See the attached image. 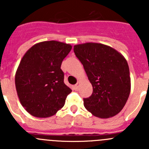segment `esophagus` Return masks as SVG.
Returning <instances> with one entry per match:
<instances>
[{"label":"esophagus","mask_w":149,"mask_h":149,"mask_svg":"<svg viewBox=\"0 0 149 149\" xmlns=\"http://www.w3.org/2000/svg\"><path fill=\"white\" fill-rule=\"evenodd\" d=\"M74 87H75V89H76V90H77V89H79V87H80V83L77 82V84H75V86H74Z\"/></svg>","instance_id":"obj_1"}]
</instances>
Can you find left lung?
<instances>
[{
  "mask_svg": "<svg viewBox=\"0 0 149 149\" xmlns=\"http://www.w3.org/2000/svg\"><path fill=\"white\" fill-rule=\"evenodd\" d=\"M74 52L93 86L92 95L84 98L85 108L101 119L117 115L131 93L130 71L126 59L114 48L101 43L76 45Z\"/></svg>",
  "mask_w": 149,
  "mask_h": 149,
  "instance_id": "obj_1",
  "label": "left lung"
}]
</instances>
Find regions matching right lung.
Instances as JSON below:
<instances>
[{
  "label": "right lung",
  "mask_w": 149,
  "mask_h": 149,
  "mask_svg": "<svg viewBox=\"0 0 149 149\" xmlns=\"http://www.w3.org/2000/svg\"><path fill=\"white\" fill-rule=\"evenodd\" d=\"M72 48L58 41H45L33 45L22 57L15 73V88L30 115L47 118L64 106L72 89L64 84L60 67Z\"/></svg>",
  "instance_id": "right-lung-1"
}]
</instances>
